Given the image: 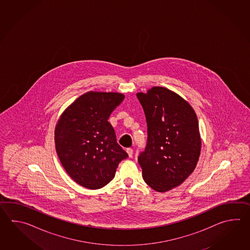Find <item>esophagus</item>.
Segmentation results:
<instances>
[{
	"mask_svg": "<svg viewBox=\"0 0 250 250\" xmlns=\"http://www.w3.org/2000/svg\"><path fill=\"white\" fill-rule=\"evenodd\" d=\"M126 152H127V154H128V156H129V157H132V156H133V149L132 148H127V150H126Z\"/></svg>",
	"mask_w": 250,
	"mask_h": 250,
	"instance_id": "1",
	"label": "esophagus"
}]
</instances>
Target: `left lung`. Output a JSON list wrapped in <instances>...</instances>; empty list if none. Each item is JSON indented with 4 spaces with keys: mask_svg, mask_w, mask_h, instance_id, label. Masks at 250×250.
Returning <instances> with one entry per match:
<instances>
[{
    "mask_svg": "<svg viewBox=\"0 0 250 250\" xmlns=\"http://www.w3.org/2000/svg\"><path fill=\"white\" fill-rule=\"evenodd\" d=\"M137 96L147 124L146 146L138 155L144 181L155 191H168L197 166L201 150L197 115L186 100L165 87Z\"/></svg>",
    "mask_w": 250,
    "mask_h": 250,
    "instance_id": "1",
    "label": "left lung"
}]
</instances>
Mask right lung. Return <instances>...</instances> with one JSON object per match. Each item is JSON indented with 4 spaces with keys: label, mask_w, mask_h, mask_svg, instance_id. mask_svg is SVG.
<instances>
[{
    "label": "right lung",
    "mask_w": 250,
    "mask_h": 250,
    "mask_svg": "<svg viewBox=\"0 0 250 250\" xmlns=\"http://www.w3.org/2000/svg\"><path fill=\"white\" fill-rule=\"evenodd\" d=\"M124 97L120 93L87 92L64 111L56 124L59 159L70 178L86 188L107 185L119 164L128 157L108 122Z\"/></svg>",
    "instance_id": "add662e5"
}]
</instances>
